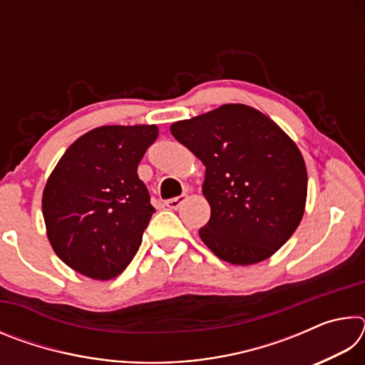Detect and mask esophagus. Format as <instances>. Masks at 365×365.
<instances>
[{
  "label": "esophagus",
  "instance_id": "esophagus-1",
  "mask_svg": "<svg viewBox=\"0 0 365 365\" xmlns=\"http://www.w3.org/2000/svg\"><path fill=\"white\" fill-rule=\"evenodd\" d=\"M188 200V196L187 195H182V196H175V197H172V200H168L165 201V206H168L169 209H178L180 207L185 201Z\"/></svg>",
  "mask_w": 365,
  "mask_h": 365
}]
</instances>
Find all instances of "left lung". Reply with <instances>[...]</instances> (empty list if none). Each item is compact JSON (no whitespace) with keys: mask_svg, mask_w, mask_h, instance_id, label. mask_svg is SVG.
<instances>
[{"mask_svg":"<svg viewBox=\"0 0 365 365\" xmlns=\"http://www.w3.org/2000/svg\"><path fill=\"white\" fill-rule=\"evenodd\" d=\"M206 165L211 219L200 228L222 261L251 265L288 242L304 214L307 172L294 141L257 109L224 104L170 125Z\"/></svg>","mask_w":365,"mask_h":365,"instance_id":"left-lung-1","label":"left lung"}]
</instances>
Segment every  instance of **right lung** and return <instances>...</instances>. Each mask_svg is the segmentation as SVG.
I'll list each match as a JSON object with an SVG mask.
<instances>
[{"label": "right lung", "mask_w": 365, "mask_h": 365, "mask_svg": "<svg viewBox=\"0 0 365 365\" xmlns=\"http://www.w3.org/2000/svg\"><path fill=\"white\" fill-rule=\"evenodd\" d=\"M156 125H104L67 148L43 190L48 240L63 262L95 280L137 255L154 207L137 174Z\"/></svg>", "instance_id": "add662e5"}]
</instances>
